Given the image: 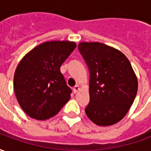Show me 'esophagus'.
<instances>
[{
    "label": "esophagus",
    "mask_w": 151,
    "mask_h": 151,
    "mask_svg": "<svg viewBox=\"0 0 151 151\" xmlns=\"http://www.w3.org/2000/svg\"><path fill=\"white\" fill-rule=\"evenodd\" d=\"M73 93L76 94V93H78V92L80 91V86L78 85H76L73 88Z\"/></svg>",
    "instance_id": "1"
}]
</instances>
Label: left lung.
<instances>
[{
  "label": "left lung",
  "instance_id": "left-lung-1",
  "mask_svg": "<svg viewBox=\"0 0 151 151\" xmlns=\"http://www.w3.org/2000/svg\"><path fill=\"white\" fill-rule=\"evenodd\" d=\"M90 72L86 116L99 126L122 120L137 92V79L129 60L114 47L98 42L78 44Z\"/></svg>",
  "mask_w": 151,
  "mask_h": 151
}]
</instances>
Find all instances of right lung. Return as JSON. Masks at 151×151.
Returning a JSON list of instances; mask_svg holds the SVG:
<instances>
[{"label":"right lung","instance_id":"add662e5","mask_svg":"<svg viewBox=\"0 0 151 151\" xmlns=\"http://www.w3.org/2000/svg\"><path fill=\"white\" fill-rule=\"evenodd\" d=\"M75 47L74 42H45L19 62L14 89L18 104L29 116L41 120L49 119L69 101L72 91L60 68Z\"/></svg>","mask_w":151,"mask_h":151}]
</instances>
